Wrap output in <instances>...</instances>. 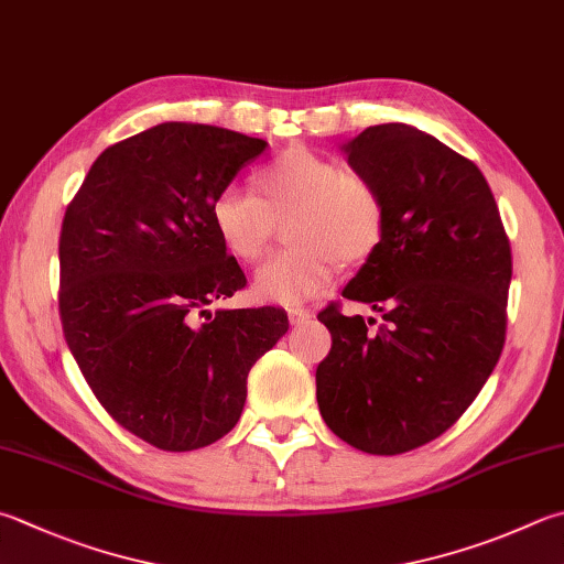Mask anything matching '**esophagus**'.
Wrapping results in <instances>:
<instances>
[{
  "mask_svg": "<svg viewBox=\"0 0 564 564\" xmlns=\"http://www.w3.org/2000/svg\"><path fill=\"white\" fill-rule=\"evenodd\" d=\"M286 316H290V324L292 326H302L306 322H312V312L310 310H302V306H294V310L286 312Z\"/></svg>",
  "mask_w": 564,
  "mask_h": 564,
  "instance_id": "obj_1",
  "label": "esophagus"
}]
</instances>
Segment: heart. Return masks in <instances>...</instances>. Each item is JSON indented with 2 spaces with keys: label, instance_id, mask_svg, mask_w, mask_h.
<instances>
[{
  "label": "heart",
  "instance_id": "obj_1",
  "mask_svg": "<svg viewBox=\"0 0 564 564\" xmlns=\"http://www.w3.org/2000/svg\"><path fill=\"white\" fill-rule=\"evenodd\" d=\"M254 188L228 186L210 204V223L228 254L258 262L270 250L278 223L294 248L258 270L254 294L272 304H304L334 282L341 260L366 262L386 236L388 210L364 174L304 147L286 150L254 174Z\"/></svg>",
  "mask_w": 564,
  "mask_h": 564
}]
</instances>
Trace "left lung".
<instances>
[{
	"label": "left lung",
	"mask_w": 564,
	"mask_h": 564,
	"mask_svg": "<svg viewBox=\"0 0 564 564\" xmlns=\"http://www.w3.org/2000/svg\"><path fill=\"white\" fill-rule=\"evenodd\" d=\"M378 186L388 223L380 248L344 296L376 318L318 314L332 350L316 368L318 412L336 437L368 454L437 440L494 373L506 341L513 262L479 166L410 124H376L344 144Z\"/></svg>",
	"instance_id": "1"
}]
</instances>
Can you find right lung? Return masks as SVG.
<instances>
[{"mask_svg": "<svg viewBox=\"0 0 564 564\" xmlns=\"http://www.w3.org/2000/svg\"><path fill=\"white\" fill-rule=\"evenodd\" d=\"M268 142L162 122L108 147L63 218V336L95 398L164 452L208 447L240 420L248 373L290 328L284 310H218L246 286L210 204Z\"/></svg>", "mask_w": 564, "mask_h": 564, "instance_id": "1", "label": "right lung"}]
</instances>
